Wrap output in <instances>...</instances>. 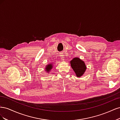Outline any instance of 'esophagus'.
<instances>
[{"label":"esophagus","instance_id":"34e87169","mask_svg":"<svg viewBox=\"0 0 120 120\" xmlns=\"http://www.w3.org/2000/svg\"><path fill=\"white\" fill-rule=\"evenodd\" d=\"M63 54H61V60H64V56L63 55Z\"/></svg>","mask_w":120,"mask_h":120}]
</instances>
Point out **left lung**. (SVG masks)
<instances>
[{
	"label": "left lung",
	"mask_w": 120,
	"mask_h": 120,
	"mask_svg": "<svg viewBox=\"0 0 120 120\" xmlns=\"http://www.w3.org/2000/svg\"><path fill=\"white\" fill-rule=\"evenodd\" d=\"M71 66L78 77L82 76L86 71V67L85 63L79 57H75L70 61Z\"/></svg>",
	"instance_id": "8db88e82"
}]
</instances>
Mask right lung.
<instances>
[{"instance_id": "obj_1", "label": "right lung", "mask_w": 120, "mask_h": 120, "mask_svg": "<svg viewBox=\"0 0 120 120\" xmlns=\"http://www.w3.org/2000/svg\"><path fill=\"white\" fill-rule=\"evenodd\" d=\"M53 67V65L52 64H49L48 65H47L46 66V68H45V71L48 72H49V71L52 70V68Z\"/></svg>"}]
</instances>
